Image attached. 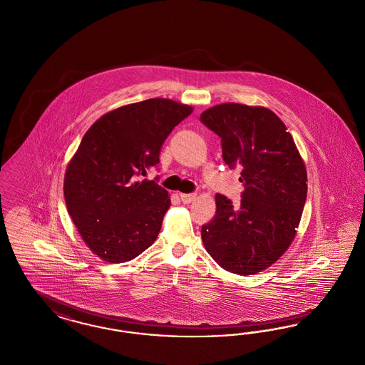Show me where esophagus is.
<instances>
[{
    "label": "esophagus",
    "instance_id": "34e87169",
    "mask_svg": "<svg viewBox=\"0 0 365 365\" xmlns=\"http://www.w3.org/2000/svg\"><path fill=\"white\" fill-rule=\"evenodd\" d=\"M197 198V194L191 192V194H180V200L183 203H191L192 201H195Z\"/></svg>",
    "mask_w": 365,
    "mask_h": 365
}]
</instances>
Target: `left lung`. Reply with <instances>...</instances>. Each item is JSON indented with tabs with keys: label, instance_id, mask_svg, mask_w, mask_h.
Here are the masks:
<instances>
[{
	"label": "left lung",
	"instance_id": "left-lung-1",
	"mask_svg": "<svg viewBox=\"0 0 365 365\" xmlns=\"http://www.w3.org/2000/svg\"><path fill=\"white\" fill-rule=\"evenodd\" d=\"M221 138L229 168L240 167L244 183L239 207L215 195V215L201 229L214 262L237 275L262 272L289 250L307 195L306 165L294 138L264 106L227 102L201 114Z\"/></svg>",
	"mask_w": 365,
	"mask_h": 365
}]
</instances>
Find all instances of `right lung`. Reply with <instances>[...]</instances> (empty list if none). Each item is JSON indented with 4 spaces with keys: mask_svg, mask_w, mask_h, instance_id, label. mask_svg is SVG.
Instances as JSON below:
<instances>
[{
    "mask_svg": "<svg viewBox=\"0 0 365 365\" xmlns=\"http://www.w3.org/2000/svg\"><path fill=\"white\" fill-rule=\"evenodd\" d=\"M192 108L151 98L100 117L82 138L64 174L68 214L90 251L125 263L151 247L171 201L153 180L164 140Z\"/></svg>",
    "mask_w": 365,
    "mask_h": 365,
    "instance_id": "1",
    "label": "right lung"
}]
</instances>
